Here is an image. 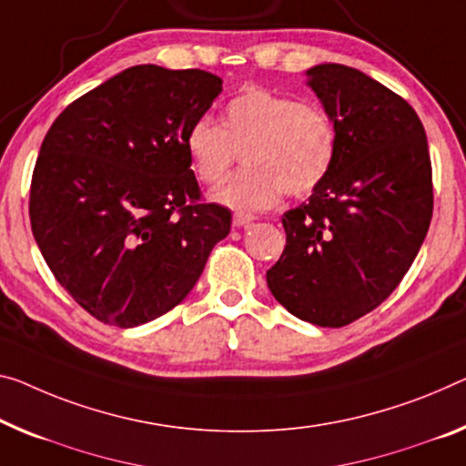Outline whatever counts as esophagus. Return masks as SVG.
I'll list each match as a JSON object with an SVG mask.
<instances>
[{
	"mask_svg": "<svg viewBox=\"0 0 466 466\" xmlns=\"http://www.w3.org/2000/svg\"><path fill=\"white\" fill-rule=\"evenodd\" d=\"M252 220H254L252 214H246V212H235V214H233V227H235V228L248 227L249 223H252Z\"/></svg>",
	"mask_w": 466,
	"mask_h": 466,
	"instance_id": "obj_1",
	"label": "esophagus"
}]
</instances>
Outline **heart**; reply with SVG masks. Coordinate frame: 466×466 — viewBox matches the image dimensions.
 Segmentation results:
<instances>
[{
    "label": "heart",
    "instance_id": "1",
    "mask_svg": "<svg viewBox=\"0 0 466 466\" xmlns=\"http://www.w3.org/2000/svg\"><path fill=\"white\" fill-rule=\"evenodd\" d=\"M185 149L199 181L217 185L243 152L246 168L212 193L239 212L264 210L281 191L304 196L325 181L338 156V131L325 108L264 87H249L225 106L220 127L198 118Z\"/></svg>",
    "mask_w": 466,
    "mask_h": 466
}]
</instances>
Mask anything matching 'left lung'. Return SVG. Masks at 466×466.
I'll return each instance as SVG.
<instances>
[{"mask_svg":"<svg viewBox=\"0 0 466 466\" xmlns=\"http://www.w3.org/2000/svg\"><path fill=\"white\" fill-rule=\"evenodd\" d=\"M338 131L333 168L283 214L288 243L267 283L293 317L346 327L390 298L417 258L433 214L423 123L398 93L360 70H308Z\"/></svg>","mask_w":466,"mask_h":466,"instance_id":"obj_1","label":"left lung"}]
</instances>
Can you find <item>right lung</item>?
<instances>
[{
    "mask_svg": "<svg viewBox=\"0 0 466 466\" xmlns=\"http://www.w3.org/2000/svg\"><path fill=\"white\" fill-rule=\"evenodd\" d=\"M223 91L206 70L127 68L68 104L41 143L28 217L49 270L93 319L137 327L181 304L231 231L185 133Z\"/></svg>",
    "mask_w": 466,
    "mask_h": 466,
    "instance_id": "add662e5",
    "label": "right lung"
}]
</instances>
